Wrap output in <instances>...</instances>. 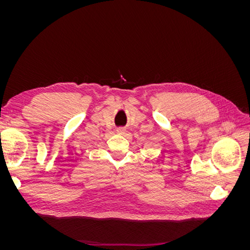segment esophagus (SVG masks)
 Returning <instances> with one entry per match:
<instances>
[{"mask_svg": "<svg viewBox=\"0 0 250 250\" xmlns=\"http://www.w3.org/2000/svg\"><path fill=\"white\" fill-rule=\"evenodd\" d=\"M117 132H118L119 134H125L126 129H125V128H123V127H119L118 129H117Z\"/></svg>", "mask_w": 250, "mask_h": 250, "instance_id": "obj_1", "label": "esophagus"}]
</instances>
